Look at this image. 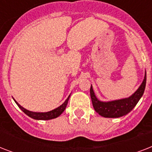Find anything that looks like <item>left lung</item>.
<instances>
[{"label": "left lung", "instance_id": "obj_1", "mask_svg": "<svg viewBox=\"0 0 152 152\" xmlns=\"http://www.w3.org/2000/svg\"><path fill=\"white\" fill-rule=\"evenodd\" d=\"M146 72L144 75V80L139 87V88L135 91L129 97L121 99L113 100V101L102 102L98 99L96 97L92 85L91 86L90 94L91 101H92L93 107L95 110L99 115L104 118H120L122 116L126 115L132 109L134 108L137 102L140 99L142 95H144L145 86H146Z\"/></svg>", "mask_w": 152, "mask_h": 152}]
</instances>
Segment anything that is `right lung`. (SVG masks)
Listing matches in <instances>:
<instances>
[{"label":"right lung","instance_id":"obj_1","mask_svg":"<svg viewBox=\"0 0 152 152\" xmlns=\"http://www.w3.org/2000/svg\"><path fill=\"white\" fill-rule=\"evenodd\" d=\"M69 97H70V95H69V97L67 98V99L61 106H58L57 108L54 109V110L48 111V112H33V111H30L28 110H27V109L23 108V106H20V104L18 103L17 102L15 101L14 99H14L15 103L17 104V106L20 107V110L23 112H24V113H26L27 116H29L30 118H33L34 120H50V119H53V118L59 117L64 112L65 108H66L68 102H69Z\"/></svg>","mask_w":152,"mask_h":152}]
</instances>
